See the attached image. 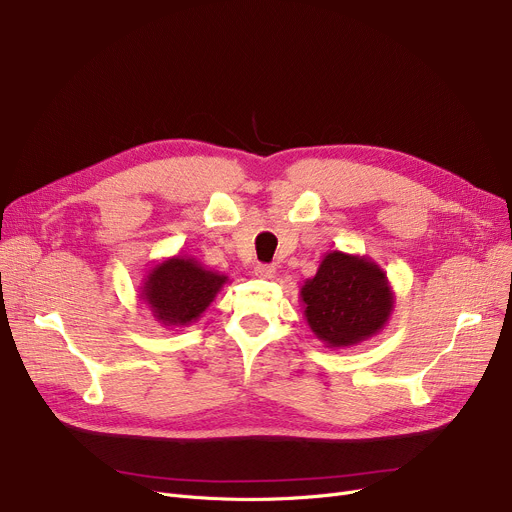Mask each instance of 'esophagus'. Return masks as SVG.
<instances>
[{
    "instance_id": "obj_1",
    "label": "esophagus",
    "mask_w": 512,
    "mask_h": 512,
    "mask_svg": "<svg viewBox=\"0 0 512 512\" xmlns=\"http://www.w3.org/2000/svg\"><path fill=\"white\" fill-rule=\"evenodd\" d=\"M255 276H257V278L270 280V278H274V276H276V268H274V265L259 263V265H255Z\"/></svg>"
}]
</instances>
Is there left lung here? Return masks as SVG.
I'll return each mask as SVG.
<instances>
[{"mask_svg":"<svg viewBox=\"0 0 512 512\" xmlns=\"http://www.w3.org/2000/svg\"><path fill=\"white\" fill-rule=\"evenodd\" d=\"M303 316L330 349L360 345L379 335L393 314V291L383 268L366 255L330 251L299 291Z\"/></svg>","mask_w":512,"mask_h":512,"instance_id":"1","label":"left lung"}]
</instances>
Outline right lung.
<instances>
[{
	"label": "right lung",
	"mask_w": 512,
	"mask_h": 512,
	"mask_svg": "<svg viewBox=\"0 0 512 512\" xmlns=\"http://www.w3.org/2000/svg\"><path fill=\"white\" fill-rule=\"evenodd\" d=\"M230 278L188 255H173L154 263L146 272L140 299L154 320L182 328L201 318Z\"/></svg>",
	"instance_id": "right-lung-1"
}]
</instances>
